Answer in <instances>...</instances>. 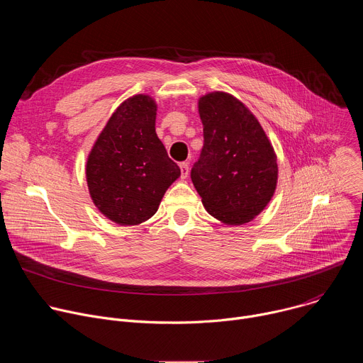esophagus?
<instances>
[{
	"label": "esophagus",
	"mask_w": 363,
	"mask_h": 363,
	"mask_svg": "<svg viewBox=\"0 0 363 363\" xmlns=\"http://www.w3.org/2000/svg\"><path fill=\"white\" fill-rule=\"evenodd\" d=\"M179 168H181V178H182V179H186L188 175H189V165H188L186 162H182V164L179 165Z\"/></svg>",
	"instance_id": "34e87169"
}]
</instances>
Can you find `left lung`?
<instances>
[{
    "mask_svg": "<svg viewBox=\"0 0 363 363\" xmlns=\"http://www.w3.org/2000/svg\"><path fill=\"white\" fill-rule=\"evenodd\" d=\"M203 147L191 179L210 216L242 225L274 195L277 155L260 122L235 96L210 91L199 97Z\"/></svg>",
    "mask_w": 363,
    "mask_h": 363,
    "instance_id": "8db88e82",
    "label": "left lung"
}]
</instances>
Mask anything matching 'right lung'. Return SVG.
Listing matches in <instances>:
<instances>
[{"instance_id": "add662e5", "label": "right lung", "mask_w": 363, "mask_h": 363, "mask_svg": "<svg viewBox=\"0 0 363 363\" xmlns=\"http://www.w3.org/2000/svg\"><path fill=\"white\" fill-rule=\"evenodd\" d=\"M158 105L149 94L122 101L97 136L86 162L96 208L119 225H139L158 211L181 177L155 132Z\"/></svg>"}]
</instances>
